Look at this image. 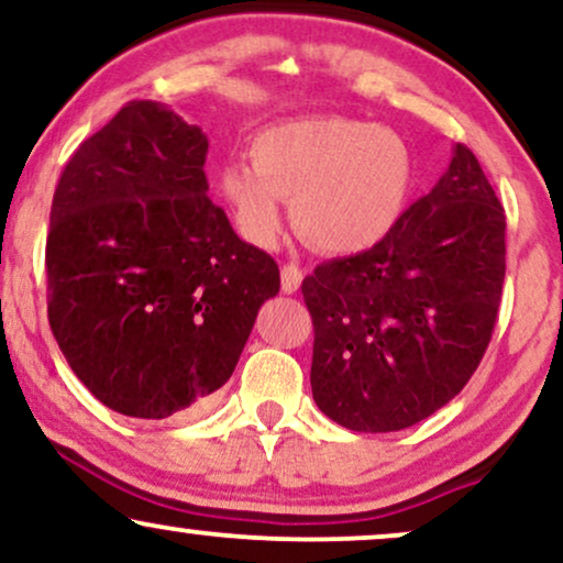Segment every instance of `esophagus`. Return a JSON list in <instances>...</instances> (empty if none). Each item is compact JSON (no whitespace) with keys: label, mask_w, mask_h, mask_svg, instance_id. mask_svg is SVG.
<instances>
[{"label":"esophagus","mask_w":563,"mask_h":563,"mask_svg":"<svg viewBox=\"0 0 563 563\" xmlns=\"http://www.w3.org/2000/svg\"><path fill=\"white\" fill-rule=\"evenodd\" d=\"M301 280H303V273H301L299 264H294V262L283 264V269H280L283 294H296V290L301 288Z\"/></svg>","instance_id":"obj_1"}]
</instances>
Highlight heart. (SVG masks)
<instances>
[{
	"label": "heart",
	"instance_id": "heart-1",
	"mask_svg": "<svg viewBox=\"0 0 563 563\" xmlns=\"http://www.w3.org/2000/svg\"><path fill=\"white\" fill-rule=\"evenodd\" d=\"M252 165L230 162L217 175L241 235L273 246L283 199L311 246L356 254L375 246L404 214L415 159L398 133L335 114H311L262 128L249 146Z\"/></svg>",
	"mask_w": 563,
	"mask_h": 563
}]
</instances>
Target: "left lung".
<instances>
[{
	"label": "left lung",
	"instance_id": "left-lung-1",
	"mask_svg": "<svg viewBox=\"0 0 563 563\" xmlns=\"http://www.w3.org/2000/svg\"><path fill=\"white\" fill-rule=\"evenodd\" d=\"M504 275V207L475 154L456 144L443 178L383 241L303 277L322 415L354 432L435 415L483 362Z\"/></svg>",
	"mask_w": 563,
	"mask_h": 563
}]
</instances>
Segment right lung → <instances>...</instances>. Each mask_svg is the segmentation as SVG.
Instances as JSON below:
<instances>
[{
  "mask_svg": "<svg viewBox=\"0 0 563 563\" xmlns=\"http://www.w3.org/2000/svg\"><path fill=\"white\" fill-rule=\"evenodd\" d=\"M207 135L128 101L59 175L49 324L67 364L125 417L199 409L230 380L280 269L209 199Z\"/></svg>",
  "mask_w": 563,
  "mask_h": 563,
  "instance_id": "obj_1",
  "label": "right lung"
}]
</instances>
